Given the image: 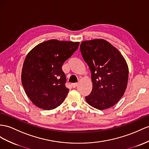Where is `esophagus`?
<instances>
[{
	"label": "esophagus",
	"mask_w": 149,
	"mask_h": 149,
	"mask_svg": "<svg viewBox=\"0 0 149 149\" xmlns=\"http://www.w3.org/2000/svg\"><path fill=\"white\" fill-rule=\"evenodd\" d=\"M78 86V84L77 83H73L72 84V86L74 87V88H75L76 87H77Z\"/></svg>",
	"instance_id": "esophagus-1"
}]
</instances>
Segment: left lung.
Instances as JSON below:
<instances>
[{"instance_id": "8db88e82", "label": "left lung", "mask_w": 149, "mask_h": 149, "mask_svg": "<svg viewBox=\"0 0 149 149\" xmlns=\"http://www.w3.org/2000/svg\"><path fill=\"white\" fill-rule=\"evenodd\" d=\"M80 49L89 67L93 82V90L86 97L87 102L100 110L112 107L127 89V62L117 48L102 39L83 41Z\"/></svg>"}]
</instances>
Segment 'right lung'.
I'll return each instance as SVG.
<instances>
[{
	"mask_svg": "<svg viewBox=\"0 0 149 149\" xmlns=\"http://www.w3.org/2000/svg\"><path fill=\"white\" fill-rule=\"evenodd\" d=\"M79 42L50 40L38 44L26 56L22 84L30 100L44 110L58 107L69 89L65 86L63 63L77 50Z\"/></svg>",
	"mask_w": 149,
	"mask_h": 149,
	"instance_id": "obj_1",
	"label": "right lung"
}]
</instances>
